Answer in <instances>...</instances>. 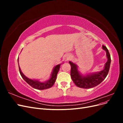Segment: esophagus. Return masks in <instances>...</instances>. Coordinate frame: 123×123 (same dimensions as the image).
I'll list each match as a JSON object with an SVG mask.
<instances>
[{"instance_id": "esophagus-1", "label": "esophagus", "mask_w": 123, "mask_h": 123, "mask_svg": "<svg viewBox=\"0 0 123 123\" xmlns=\"http://www.w3.org/2000/svg\"><path fill=\"white\" fill-rule=\"evenodd\" d=\"M70 55H67V57H66V61H69V59H70Z\"/></svg>"}]
</instances>
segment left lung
<instances>
[{
	"instance_id": "8db88e82",
	"label": "left lung",
	"mask_w": 123,
	"mask_h": 123,
	"mask_svg": "<svg viewBox=\"0 0 123 123\" xmlns=\"http://www.w3.org/2000/svg\"><path fill=\"white\" fill-rule=\"evenodd\" d=\"M102 49L106 51L107 61L104 65V69L100 71L83 74L79 70L78 66L71 61L69 62L71 67V77L76 86L78 87L83 89L93 88L105 79L108 73L110 63L111 57L106 47L102 46Z\"/></svg>"
}]
</instances>
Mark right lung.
Segmentation results:
<instances>
[{"instance_id":"obj_1","label":"right lung","mask_w":123,"mask_h":123,"mask_svg":"<svg viewBox=\"0 0 123 123\" xmlns=\"http://www.w3.org/2000/svg\"><path fill=\"white\" fill-rule=\"evenodd\" d=\"M63 64H64V63L56 65L53 68L52 71L51 73L50 79L44 81H40L38 80H33L31 79H29V78L25 76L24 74V73L22 72L21 69L19 66V62H18V66H19V72L21 77H23V79L30 86H31L33 88L38 89V90H44V89H49L53 86L56 80L57 74L59 71L61 65Z\"/></svg>"}]
</instances>
